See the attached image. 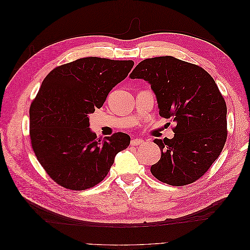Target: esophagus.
<instances>
[{"mask_svg":"<svg viewBox=\"0 0 250 250\" xmlns=\"http://www.w3.org/2000/svg\"><path fill=\"white\" fill-rule=\"evenodd\" d=\"M143 143H144V141L142 139H132L131 142H130V144H131L132 146H139V145H141V144H143Z\"/></svg>","mask_w":250,"mask_h":250,"instance_id":"esophagus-1","label":"esophagus"}]
</instances>
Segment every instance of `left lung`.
Returning a JSON list of instances; mask_svg holds the SVG:
<instances>
[{
	"label": "left lung",
	"instance_id": "left-lung-1",
	"mask_svg": "<svg viewBox=\"0 0 250 250\" xmlns=\"http://www.w3.org/2000/svg\"><path fill=\"white\" fill-rule=\"evenodd\" d=\"M129 77L147 81L160 115L176 123L173 139L154 140L162 155L151 173L171 186L192 184L220 155L228 138V109L215 80L202 67L173 56L143 60Z\"/></svg>",
	"mask_w": 250,
	"mask_h": 250
}]
</instances>
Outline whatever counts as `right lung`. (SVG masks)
Instances as JSON below:
<instances>
[{"instance_id":"add662e5","label":"right lung","mask_w":250,"mask_h":250,"mask_svg":"<svg viewBox=\"0 0 250 250\" xmlns=\"http://www.w3.org/2000/svg\"><path fill=\"white\" fill-rule=\"evenodd\" d=\"M133 64L85 57L56 67L43 79L30 106V138L37 160L58 185L77 191L96 186L129 146L130 137L123 132L98 138L89 128V115L102 107Z\"/></svg>"}]
</instances>
